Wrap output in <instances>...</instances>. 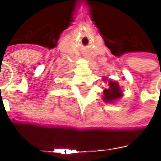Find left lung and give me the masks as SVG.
Segmentation results:
<instances>
[{
	"mask_svg": "<svg viewBox=\"0 0 161 161\" xmlns=\"http://www.w3.org/2000/svg\"><path fill=\"white\" fill-rule=\"evenodd\" d=\"M109 87L105 88L103 91L104 94V101L105 102H113L118 98H121L122 94H121V90L119 88V86L117 83L113 82V81H109Z\"/></svg>",
	"mask_w": 161,
	"mask_h": 161,
	"instance_id": "obj_1",
	"label": "left lung"
}]
</instances>
